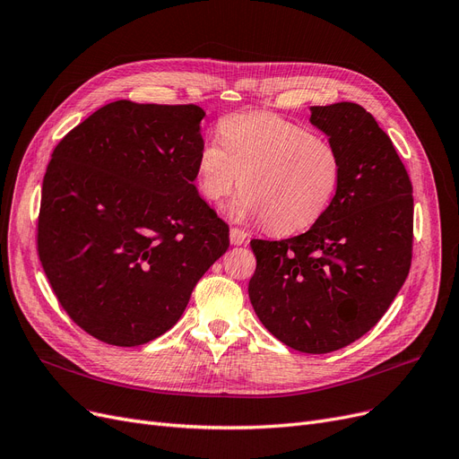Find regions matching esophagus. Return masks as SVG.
<instances>
[{
  "label": "esophagus",
  "instance_id": "34e87169",
  "mask_svg": "<svg viewBox=\"0 0 459 459\" xmlns=\"http://www.w3.org/2000/svg\"><path fill=\"white\" fill-rule=\"evenodd\" d=\"M230 241L235 247H241L248 241V233L245 230H239V228H231L230 230Z\"/></svg>",
  "mask_w": 459,
  "mask_h": 459
}]
</instances>
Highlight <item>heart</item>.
Returning <instances> with one entry per match:
<instances>
[{"instance_id": "b5f03b06", "label": "heart", "mask_w": 459, "mask_h": 459, "mask_svg": "<svg viewBox=\"0 0 459 459\" xmlns=\"http://www.w3.org/2000/svg\"><path fill=\"white\" fill-rule=\"evenodd\" d=\"M218 135L197 152V185L212 204L241 185L235 218H260L273 233H293L315 224L332 204L342 161L327 137L265 111L226 117Z\"/></svg>"}]
</instances>
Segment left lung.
Listing matches in <instances>:
<instances>
[{
	"label": "left lung",
	"mask_w": 459,
	"mask_h": 459,
	"mask_svg": "<svg viewBox=\"0 0 459 459\" xmlns=\"http://www.w3.org/2000/svg\"><path fill=\"white\" fill-rule=\"evenodd\" d=\"M310 124L339 149L337 192L308 231L250 241L255 271L248 296L281 342L327 354L368 333L405 282L414 201L392 139L361 105L310 107Z\"/></svg>",
	"instance_id": "1"
}]
</instances>
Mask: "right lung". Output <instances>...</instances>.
Segmentation results:
<instances>
[{"label": "right lung", "mask_w": 459, "mask_h": 459, "mask_svg": "<svg viewBox=\"0 0 459 459\" xmlns=\"http://www.w3.org/2000/svg\"><path fill=\"white\" fill-rule=\"evenodd\" d=\"M197 105L127 100L56 144L43 178L38 252L69 318L137 346L171 329L230 247V228L194 186Z\"/></svg>", "instance_id": "1"}]
</instances>
